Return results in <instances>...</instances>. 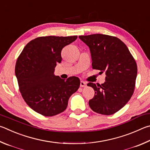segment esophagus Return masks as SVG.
I'll return each instance as SVG.
<instances>
[{
	"label": "esophagus",
	"instance_id": "1",
	"mask_svg": "<svg viewBox=\"0 0 150 150\" xmlns=\"http://www.w3.org/2000/svg\"><path fill=\"white\" fill-rule=\"evenodd\" d=\"M86 84H87V83H86V82H84V81H81V82H80V87L81 88L86 87V86H87Z\"/></svg>",
	"mask_w": 150,
	"mask_h": 150
}]
</instances>
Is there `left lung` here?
I'll use <instances>...</instances> for the list:
<instances>
[{"instance_id": "left-lung-1", "label": "left lung", "mask_w": 150, "mask_h": 150, "mask_svg": "<svg viewBox=\"0 0 150 150\" xmlns=\"http://www.w3.org/2000/svg\"><path fill=\"white\" fill-rule=\"evenodd\" d=\"M90 47L92 68L105 72L101 85L89 82L95 91L89 105L97 113L111 115L121 109L134 91L137 64L127 45L120 39L103 34L81 35Z\"/></svg>"}]
</instances>
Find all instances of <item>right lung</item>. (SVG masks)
I'll list each match as a JSON object with an SVG mask.
<instances>
[{
    "label": "right lung",
    "mask_w": 150,
    "mask_h": 150,
    "mask_svg": "<svg viewBox=\"0 0 150 150\" xmlns=\"http://www.w3.org/2000/svg\"><path fill=\"white\" fill-rule=\"evenodd\" d=\"M77 38L39 37L29 42L18 58L15 73L21 95L30 108L43 116L64 111L80 87L76 76L64 80L54 75V67L62 60V49Z\"/></svg>",
    "instance_id": "add662e5"
}]
</instances>
